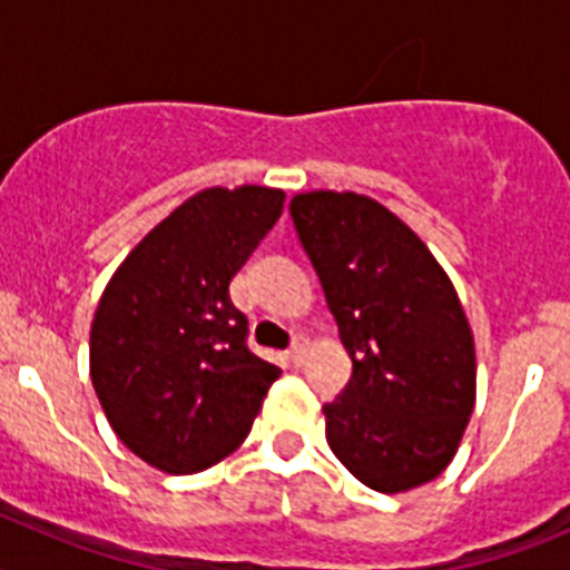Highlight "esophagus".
I'll list each match as a JSON object with an SVG mask.
<instances>
[{
	"mask_svg": "<svg viewBox=\"0 0 570 570\" xmlns=\"http://www.w3.org/2000/svg\"><path fill=\"white\" fill-rule=\"evenodd\" d=\"M305 354H308V345H305V340H302V336H296V340L291 342L288 351H285V356H288V362L294 367H299L302 362H305Z\"/></svg>",
	"mask_w": 570,
	"mask_h": 570,
	"instance_id": "1",
	"label": "esophagus"
}]
</instances>
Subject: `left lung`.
<instances>
[{"label":"left lung","mask_w":570,"mask_h":570,"mask_svg":"<svg viewBox=\"0 0 570 570\" xmlns=\"http://www.w3.org/2000/svg\"><path fill=\"white\" fill-rule=\"evenodd\" d=\"M291 219L354 362L322 407L331 451L380 493L425 485L454 460L476 396L454 285L425 242L367 196L296 194Z\"/></svg>","instance_id":"left-lung-1"}]
</instances>
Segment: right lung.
<instances>
[{"label": "right lung", "mask_w": 570, "mask_h": 570, "mask_svg": "<svg viewBox=\"0 0 570 570\" xmlns=\"http://www.w3.org/2000/svg\"><path fill=\"white\" fill-rule=\"evenodd\" d=\"M285 194L190 196L110 276L90 325V380L116 436L165 473L216 465L245 442L279 367L248 347L228 285Z\"/></svg>", "instance_id": "right-lung-1"}]
</instances>
